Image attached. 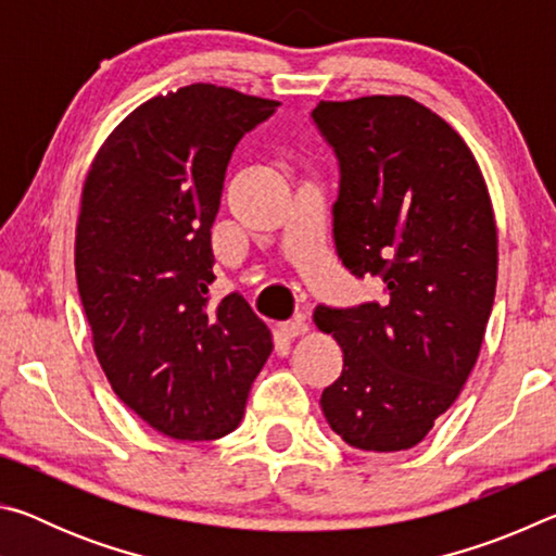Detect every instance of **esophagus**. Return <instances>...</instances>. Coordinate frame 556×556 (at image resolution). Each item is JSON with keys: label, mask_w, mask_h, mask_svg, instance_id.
Wrapping results in <instances>:
<instances>
[{"label": "esophagus", "mask_w": 556, "mask_h": 556, "mask_svg": "<svg viewBox=\"0 0 556 556\" xmlns=\"http://www.w3.org/2000/svg\"><path fill=\"white\" fill-rule=\"evenodd\" d=\"M281 333H285L287 338H299V336H304V333H308V321H306L304 316L291 318V321L281 324Z\"/></svg>", "instance_id": "esophagus-1"}]
</instances>
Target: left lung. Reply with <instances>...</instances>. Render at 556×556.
<instances>
[{"label": "left lung", "mask_w": 556, "mask_h": 556, "mask_svg": "<svg viewBox=\"0 0 556 556\" xmlns=\"http://www.w3.org/2000/svg\"><path fill=\"white\" fill-rule=\"evenodd\" d=\"M312 117L341 164L338 257L384 285L382 301L316 308L343 351L324 417L348 446L407 451L481 353L497 281L491 193L458 131L407 96L321 100Z\"/></svg>", "instance_id": "obj_1"}]
</instances>
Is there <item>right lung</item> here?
Instances as JSON below:
<instances>
[{"instance_id": "right-lung-1", "label": "right lung", "mask_w": 556, "mask_h": 556, "mask_svg": "<svg viewBox=\"0 0 556 556\" xmlns=\"http://www.w3.org/2000/svg\"><path fill=\"white\" fill-rule=\"evenodd\" d=\"M277 100L193 83L131 110L98 149L75 228V279L117 397L159 434L238 429L271 333L238 291L211 301L225 168Z\"/></svg>"}]
</instances>
